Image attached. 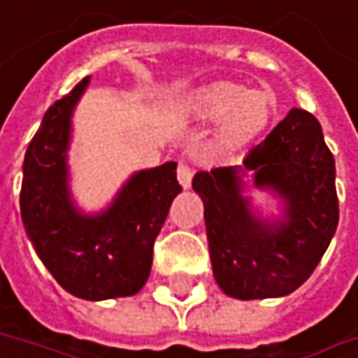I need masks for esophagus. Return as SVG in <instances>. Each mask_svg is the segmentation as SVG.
<instances>
[{"label": "esophagus", "instance_id": "1", "mask_svg": "<svg viewBox=\"0 0 358 358\" xmlns=\"http://www.w3.org/2000/svg\"><path fill=\"white\" fill-rule=\"evenodd\" d=\"M178 182L182 184V188H190V182H192V168L184 162H180L178 166Z\"/></svg>", "mask_w": 358, "mask_h": 358}]
</instances>
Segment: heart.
I'll return each instance as SVG.
<instances>
[{"label":"heart","instance_id":"b5f03b06","mask_svg":"<svg viewBox=\"0 0 358 358\" xmlns=\"http://www.w3.org/2000/svg\"><path fill=\"white\" fill-rule=\"evenodd\" d=\"M190 111L205 122L222 117L220 141L230 147H241L259 138L278 115V97L269 87L249 91L238 83H213L201 87L188 97Z\"/></svg>","mask_w":358,"mask_h":358}]
</instances>
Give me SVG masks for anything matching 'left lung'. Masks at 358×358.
<instances>
[{
	"label": "left lung",
	"instance_id": "obj_1",
	"mask_svg": "<svg viewBox=\"0 0 358 358\" xmlns=\"http://www.w3.org/2000/svg\"><path fill=\"white\" fill-rule=\"evenodd\" d=\"M280 199L267 220L244 196V176ZM211 267L224 294L241 301L294 292L313 273L338 226L336 164L320 122L305 109L288 115L252 147L241 166L196 172Z\"/></svg>",
	"mask_w": 358,
	"mask_h": 358
}]
</instances>
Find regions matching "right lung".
<instances>
[{
    "instance_id": "obj_1",
    "label": "right lung",
    "mask_w": 358,
    "mask_h": 358,
    "mask_svg": "<svg viewBox=\"0 0 358 358\" xmlns=\"http://www.w3.org/2000/svg\"><path fill=\"white\" fill-rule=\"evenodd\" d=\"M89 76L45 111L22 166L20 213L38 259L70 294L106 301L136 294L153 263V243L182 186L176 162L141 170L99 213L76 207L68 149L72 113Z\"/></svg>"
}]
</instances>
